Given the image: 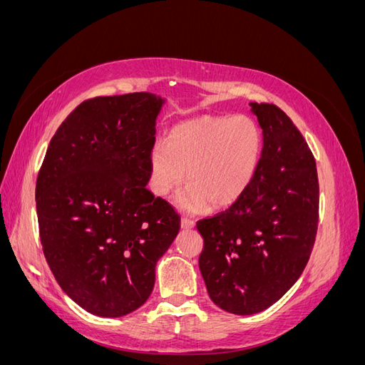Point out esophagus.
<instances>
[{"label": "esophagus", "mask_w": 365, "mask_h": 365, "mask_svg": "<svg viewBox=\"0 0 365 365\" xmlns=\"http://www.w3.org/2000/svg\"><path fill=\"white\" fill-rule=\"evenodd\" d=\"M181 227L185 228V230L193 228V227H195V220L190 219V217H182V219H181Z\"/></svg>", "instance_id": "obj_1"}]
</instances>
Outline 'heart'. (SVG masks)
<instances>
[{
    "label": "heart",
    "instance_id": "1",
    "mask_svg": "<svg viewBox=\"0 0 365 365\" xmlns=\"http://www.w3.org/2000/svg\"><path fill=\"white\" fill-rule=\"evenodd\" d=\"M262 134L247 115H202L176 125L168 141L150 150V184L158 196H168L185 178L190 185L178 196V205L201 212L235 204L257 172Z\"/></svg>",
    "mask_w": 365,
    "mask_h": 365
}]
</instances>
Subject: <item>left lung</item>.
Returning a JSON list of instances; mask_svg holds the SVG:
<instances>
[{
    "mask_svg": "<svg viewBox=\"0 0 365 365\" xmlns=\"http://www.w3.org/2000/svg\"><path fill=\"white\" fill-rule=\"evenodd\" d=\"M250 105L263 130L257 172L233 205L196 224L208 295L236 315L262 312L291 289L318 230V175L306 140L279 106Z\"/></svg>",
    "mask_w": 365,
    "mask_h": 365,
    "instance_id": "1",
    "label": "left lung"
}]
</instances>
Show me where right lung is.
<instances>
[{"label":"right lung","instance_id":"add662e5","mask_svg":"<svg viewBox=\"0 0 365 365\" xmlns=\"http://www.w3.org/2000/svg\"><path fill=\"white\" fill-rule=\"evenodd\" d=\"M163 102L150 93L88 98L62 121L38 173L43 256L62 291L98 317L145 304L180 231L175 208L146 189Z\"/></svg>","mask_w":365,"mask_h":365}]
</instances>
